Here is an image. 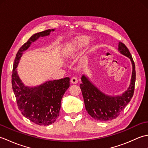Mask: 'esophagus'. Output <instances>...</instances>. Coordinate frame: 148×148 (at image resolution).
Returning a JSON list of instances; mask_svg holds the SVG:
<instances>
[{
	"label": "esophagus",
	"instance_id": "34e87169",
	"mask_svg": "<svg viewBox=\"0 0 148 148\" xmlns=\"http://www.w3.org/2000/svg\"><path fill=\"white\" fill-rule=\"evenodd\" d=\"M71 82L72 84H77V82H78V81H77V78L76 77H72L71 78Z\"/></svg>",
	"mask_w": 148,
	"mask_h": 148
}]
</instances>
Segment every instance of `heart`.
Returning a JSON list of instances; mask_svg holds the SVG:
<instances>
[{
  "mask_svg": "<svg viewBox=\"0 0 148 148\" xmlns=\"http://www.w3.org/2000/svg\"><path fill=\"white\" fill-rule=\"evenodd\" d=\"M89 42V38L86 36H82L77 37L72 40V42L69 45L68 48L66 50V54L70 55L72 53L76 52L77 50L81 49L83 46H85ZM94 48L92 47L91 50H93Z\"/></svg>",
  "mask_w": 148,
  "mask_h": 148,
  "instance_id": "obj_1",
  "label": "heart"
}]
</instances>
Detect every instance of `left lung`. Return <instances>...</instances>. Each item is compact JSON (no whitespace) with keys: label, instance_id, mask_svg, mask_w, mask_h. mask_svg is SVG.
<instances>
[{"label":"left lung","instance_id":"left-lung-1","mask_svg":"<svg viewBox=\"0 0 148 148\" xmlns=\"http://www.w3.org/2000/svg\"><path fill=\"white\" fill-rule=\"evenodd\" d=\"M118 50L122 55L130 59L132 64V74L130 86L121 95L109 96L102 93L91 83L88 78L83 75L80 88L82 92L84 105L88 113L99 121H108L115 119L130 102L134 95L136 82V67L129 50L123 43L119 42Z\"/></svg>","mask_w":148,"mask_h":148}]
</instances>
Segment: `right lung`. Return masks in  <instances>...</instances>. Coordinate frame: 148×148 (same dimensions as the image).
I'll list each match as a JSON object with an SVG mask.
<instances>
[{
	"label": "right lung",
	"instance_id": "obj_1",
	"mask_svg": "<svg viewBox=\"0 0 148 148\" xmlns=\"http://www.w3.org/2000/svg\"><path fill=\"white\" fill-rule=\"evenodd\" d=\"M54 29H48L34 34L18 50L13 64L12 88L19 110L25 117L39 125H49L58 118L61 100L70 86V78L46 81L35 87L25 86L19 77L16 68L23 51L40 37L49 36Z\"/></svg>",
	"mask_w": 148,
	"mask_h": 148
}]
</instances>
